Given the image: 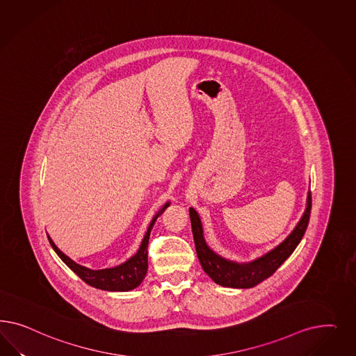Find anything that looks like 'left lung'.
Returning a JSON list of instances; mask_svg holds the SVG:
<instances>
[{
  "instance_id": "8db88e82",
  "label": "left lung",
  "mask_w": 356,
  "mask_h": 356,
  "mask_svg": "<svg viewBox=\"0 0 356 356\" xmlns=\"http://www.w3.org/2000/svg\"><path fill=\"white\" fill-rule=\"evenodd\" d=\"M311 207H312V197H311V192H308L305 210L298 225L292 229L291 234L286 237L280 245L271 249L268 253L262 254L259 259L249 261V262H235V261L225 259L210 248L204 236V227H202L201 218L195 211V209L191 207L189 216H191V223H192L194 245H195L198 259L202 265V269L219 286L231 287V289L254 287L262 280L273 275L275 270L291 256L292 252L299 245L308 227Z\"/></svg>"
}]
</instances>
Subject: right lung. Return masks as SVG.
<instances>
[{
	"mask_svg": "<svg viewBox=\"0 0 356 356\" xmlns=\"http://www.w3.org/2000/svg\"><path fill=\"white\" fill-rule=\"evenodd\" d=\"M171 202H165L162 206V209L154 216L151 219L149 228L142 238L140 248L134 256L122 262L121 265H118L115 268H108V269L92 270L88 269L86 266H82L79 264L74 262L73 259H69L64 252H61L54 244V240L48 235V240L57 253V256L64 261L65 264L76 273V275L86 282L88 286L95 287L99 290L111 292H125L131 291L137 289L145 280L147 274V245H149V238H150V232L152 227L155 225L156 219L162 216L163 211L170 206Z\"/></svg>",
	"mask_w": 356,
	"mask_h": 356,
	"instance_id": "right-lung-1",
	"label": "right lung"
}]
</instances>
